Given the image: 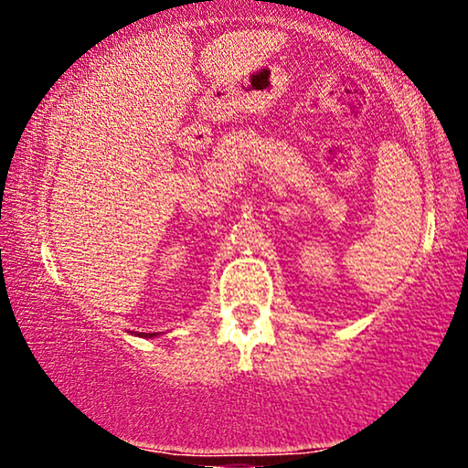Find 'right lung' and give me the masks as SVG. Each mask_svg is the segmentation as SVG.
Returning a JSON list of instances; mask_svg holds the SVG:
<instances>
[{
  "label": "right lung",
  "mask_w": 468,
  "mask_h": 468,
  "mask_svg": "<svg viewBox=\"0 0 468 468\" xmlns=\"http://www.w3.org/2000/svg\"><path fill=\"white\" fill-rule=\"evenodd\" d=\"M138 336H146V339H150V336H156V333H142Z\"/></svg>",
  "instance_id": "right-lung-1"
}]
</instances>
